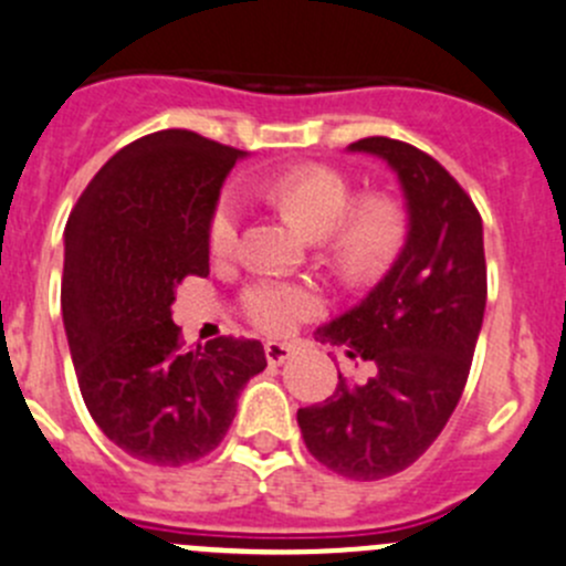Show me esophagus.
<instances>
[{
  "label": "esophagus",
  "mask_w": 566,
  "mask_h": 566,
  "mask_svg": "<svg viewBox=\"0 0 566 566\" xmlns=\"http://www.w3.org/2000/svg\"><path fill=\"white\" fill-rule=\"evenodd\" d=\"M263 355H266V360L272 367H280V364H286V360L292 358V347L283 342H266L263 344Z\"/></svg>",
  "instance_id": "34e87169"
}]
</instances>
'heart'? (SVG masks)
I'll return each mask as SVG.
<instances>
[{
    "label": "heart",
    "instance_id": "b5f03b06",
    "mask_svg": "<svg viewBox=\"0 0 566 566\" xmlns=\"http://www.w3.org/2000/svg\"><path fill=\"white\" fill-rule=\"evenodd\" d=\"M263 193L308 235L322 241L325 258L347 283L380 277L400 258L408 241V211L391 193L355 197L342 169L327 164H300L269 177ZM241 206L233 191L219 193L208 217V247L217 258L239 247ZM247 319L266 333H289L297 322L319 314L316 289L280 280H255L241 294Z\"/></svg>",
    "mask_w": 566,
    "mask_h": 566
}]
</instances>
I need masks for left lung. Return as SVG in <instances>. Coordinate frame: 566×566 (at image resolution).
<instances>
[{
  "mask_svg": "<svg viewBox=\"0 0 566 566\" xmlns=\"http://www.w3.org/2000/svg\"><path fill=\"white\" fill-rule=\"evenodd\" d=\"M353 153L389 160L408 199V241L369 297L319 342L375 367L367 384L338 373L336 391L300 408L305 448L349 481H378L411 467L461 400L486 308L483 224L470 193L422 149L360 138Z\"/></svg>",
  "mask_w": 566,
  "mask_h": 566,
  "instance_id": "obj_1",
  "label": "left lung"
}]
</instances>
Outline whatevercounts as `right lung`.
I'll return each instance as SVG.
<instances>
[{"instance_id":"1","label":"right lung","mask_w":566,"mask_h":566,"mask_svg":"<svg viewBox=\"0 0 566 566\" xmlns=\"http://www.w3.org/2000/svg\"><path fill=\"white\" fill-rule=\"evenodd\" d=\"M191 130H158L118 149L66 222L61 308L74 373L102 433L155 467L222 444L235 400L266 355L258 338L186 347L175 289L208 277V217L241 158Z\"/></svg>"}]
</instances>
